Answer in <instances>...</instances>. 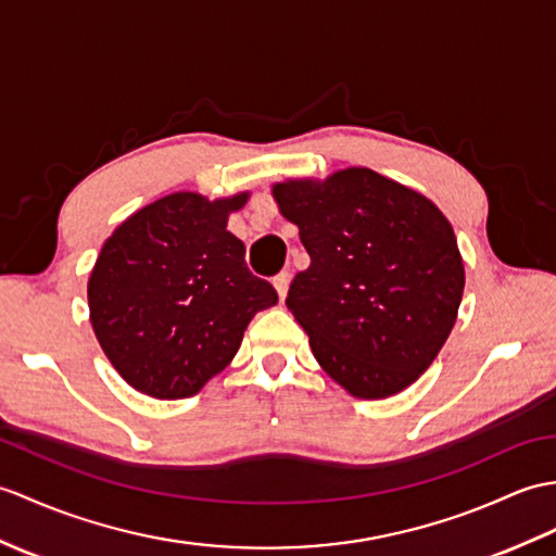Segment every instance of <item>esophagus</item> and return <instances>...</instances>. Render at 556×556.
Segmentation results:
<instances>
[{
    "label": "esophagus",
    "mask_w": 556,
    "mask_h": 556,
    "mask_svg": "<svg viewBox=\"0 0 556 556\" xmlns=\"http://www.w3.org/2000/svg\"><path fill=\"white\" fill-rule=\"evenodd\" d=\"M289 281H291V275L289 273H279L277 277H275V289H277V293H279V299L283 301L287 299V291H289Z\"/></svg>",
    "instance_id": "esophagus-1"
}]
</instances>
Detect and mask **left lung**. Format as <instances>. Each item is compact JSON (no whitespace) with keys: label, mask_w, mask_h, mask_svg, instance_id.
Segmentation results:
<instances>
[{"label":"left lung","mask_w":556,"mask_h":556,"mask_svg":"<svg viewBox=\"0 0 556 556\" xmlns=\"http://www.w3.org/2000/svg\"><path fill=\"white\" fill-rule=\"evenodd\" d=\"M273 197L309 255L287 307L319 367L355 397L405 391L455 327L464 265L453 225L421 193L369 167L325 182L289 179Z\"/></svg>","instance_id":"8db88e82"}]
</instances>
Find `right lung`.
<instances>
[{
  "label": "right lung",
  "mask_w": 556,
  "mask_h": 556,
  "mask_svg": "<svg viewBox=\"0 0 556 556\" xmlns=\"http://www.w3.org/2000/svg\"><path fill=\"white\" fill-rule=\"evenodd\" d=\"M249 193L208 201L177 191L130 215L101 247L87 283L89 319L135 391L197 395L237 355L249 321L277 303L227 229Z\"/></svg>",
  "instance_id": "1"
}]
</instances>
